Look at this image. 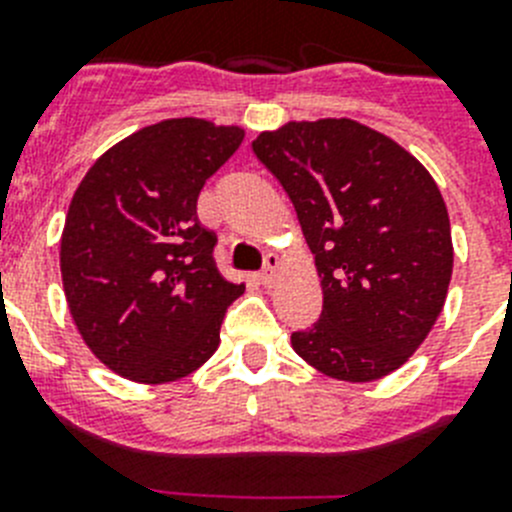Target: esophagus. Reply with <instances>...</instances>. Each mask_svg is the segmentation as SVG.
<instances>
[{
  "instance_id": "1",
  "label": "esophagus",
  "mask_w": 512,
  "mask_h": 512,
  "mask_svg": "<svg viewBox=\"0 0 512 512\" xmlns=\"http://www.w3.org/2000/svg\"><path fill=\"white\" fill-rule=\"evenodd\" d=\"M277 274H279V256L277 253H266L264 269L259 271V282L264 284V287H271L274 279H277Z\"/></svg>"
}]
</instances>
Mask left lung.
I'll return each mask as SVG.
<instances>
[{"label":"left lung","instance_id":"8db88e82","mask_svg":"<svg viewBox=\"0 0 512 512\" xmlns=\"http://www.w3.org/2000/svg\"><path fill=\"white\" fill-rule=\"evenodd\" d=\"M292 200L323 287L292 348L325 377L372 382L431 333L449 292V212L418 158L348 117L287 122L251 143Z\"/></svg>","mask_w":512,"mask_h":512}]
</instances>
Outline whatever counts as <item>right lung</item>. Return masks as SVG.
Returning a JSON list of instances; mask_svg holds the SVG:
<instances>
[{"label":"right lung","instance_id":"add662e5","mask_svg":"<svg viewBox=\"0 0 512 512\" xmlns=\"http://www.w3.org/2000/svg\"><path fill=\"white\" fill-rule=\"evenodd\" d=\"M241 143L235 125L156 122L102 153L74 192L63 292L84 343L120 377L174 382L220 346L225 310L246 287L217 271L197 197Z\"/></svg>","mask_w":512,"mask_h":512}]
</instances>
